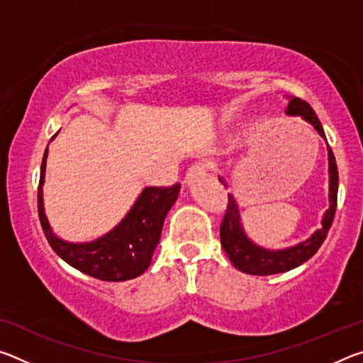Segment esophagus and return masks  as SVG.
I'll use <instances>...</instances> for the list:
<instances>
[{"mask_svg":"<svg viewBox=\"0 0 363 363\" xmlns=\"http://www.w3.org/2000/svg\"><path fill=\"white\" fill-rule=\"evenodd\" d=\"M208 169H210V168H208V163H205V162H199V163L192 164V167H190V168L187 169L186 181H187V182H192V181H195V179H199V177L206 174Z\"/></svg>","mask_w":363,"mask_h":363,"instance_id":"1","label":"esophagus"}]
</instances>
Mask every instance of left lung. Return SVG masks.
<instances>
[{
  "mask_svg": "<svg viewBox=\"0 0 363 363\" xmlns=\"http://www.w3.org/2000/svg\"><path fill=\"white\" fill-rule=\"evenodd\" d=\"M286 113L301 116V118L306 120L307 123H311L323 139H327L325 138V131L320 120L317 118L314 108H312L306 101L299 99V97H293V99L288 102ZM327 147L330 174V208L323 214L320 229H317L307 240L294 245V247L284 250H267L259 247V245H256L255 242H251L243 230L237 201L232 195H229V203H227V210L223 218V223H220L219 233L220 245H223L224 251L227 256H229L230 262L238 270H242V272L250 275H272L288 272V270L298 267L307 259H311V257L317 253L318 248L322 247V243L328 235L330 227L333 224L337 200V181H340L335 155L328 144ZM219 181L223 182L224 186H227L223 177H219Z\"/></svg>",
  "mask_w": 363,
  "mask_h": 363,
  "instance_id": "8db88e82",
  "label": "left lung"
}]
</instances>
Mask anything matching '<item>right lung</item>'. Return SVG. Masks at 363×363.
I'll return each mask as SVG.
<instances>
[{
    "instance_id": "1",
    "label": "right lung",
    "mask_w": 363,
    "mask_h": 363,
    "mask_svg": "<svg viewBox=\"0 0 363 363\" xmlns=\"http://www.w3.org/2000/svg\"><path fill=\"white\" fill-rule=\"evenodd\" d=\"M57 136L54 134L52 139ZM51 139V140H52ZM48 149L41 162L38 214L43 232L57 256L79 272L104 281H125L139 277L150 266L162 235L163 223L177 200L181 184L171 187H145L121 223L106 235L89 243H69L52 232L43 205Z\"/></svg>"
}]
</instances>
